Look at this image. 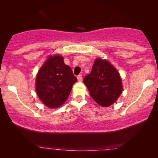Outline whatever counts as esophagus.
<instances>
[{"label":"esophagus","instance_id":"34e87169","mask_svg":"<svg viewBox=\"0 0 158 158\" xmlns=\"http://www.w3.org/2000/svg\"><path fill=\"white\" fill-rule=\"evenodd\" d=\"M77 80H78V81H82V80H83V77H82V75L80 74V75H77Z\"/></svg>","mask_w":158,"mask_h":158}]
</instances>
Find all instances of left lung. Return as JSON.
<instances>
[{
  "label": "left lung",
  "mask_w": 158,
  "mask_h": 158,
  "mask_svg": "<svg viewBox=\"0 0 158 158\" xmlns=\"http://www.w3.org/2000/svg\"><path fill=\"white\" fill-rule=\"evenodd\" d=\"M83 82L93 99L103 107L113 104L122 94V79L117 70L106 60L96 59Z\"/></svg>",
  "instance_id": "8db88e82"
}]
</instances>
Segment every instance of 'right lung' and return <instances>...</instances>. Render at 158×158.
<instances>
[{"label":"right lung","mask_w":158,"mask_h":158,"mask_svg":"<svg viewBox=\"0 0 158 158\" xmlns=\"http://www.w3.org/2000/svg\"><path fill=\"white\" fill-rule=\"evenodd\" d=\"M77 81L61 55L49 56L36 77V91L41 101L49 108L63 104Z\"/></svg>","instance_id":"obj_1"}]
</instances>
